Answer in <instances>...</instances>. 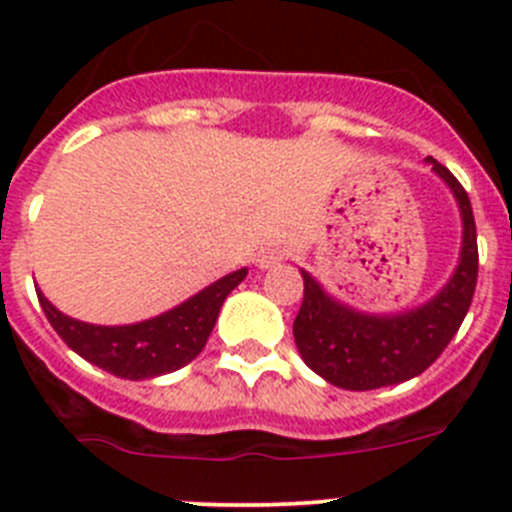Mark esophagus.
<instances>
[{"instance_id": "34e87169", "label": "esophagus", "mask_w": 512, "mask_h": 512, "mask_svg": "<svg viewBox=\"0 0 512 512\" xmlns=\"http://www.w3.org/2000/svg\"><path fill=\"white\" fill-rule=\"evenodd\" d=\"M284 261V248L282 246H264L259 251V256H256V264L261 266V269H271V266H277Z\"/></svg>"}]
</instances>
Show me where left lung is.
<instances>
[{"instance_id": "1", "label": "left lung", "mask_w": 512, "mask_h": 512, "mask_svg": "<svg viewBox=\"0 0 512 512\" xmlns=\"http://www.w3.org/2000/svg\"><path fill=\"white\" fill-rule=\"evenodd\" d=\"M454 194L461 215V248L449 282L431 300L400 312H366L346 305L300 269L305 300L292 333L312 372L341 390H377L423 374L456 336L477 287V228L469 197L456 176L436 158H425Z\"/></svg>"}]
</instances>
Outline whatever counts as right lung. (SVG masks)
Returning <instances> with one entry per match:
<instances>
[{
    "instance_id": "obj_1",
    "label": "right lung",
    "mask_w": 512,
    "mask_h": 512,
    "mask_svg": "<svg viewBox=\"0 0 512 512\" xmlns=\"http://www.w3.org/2000/svg\"><path fill=\"white\" fill-rule=\"evenodd\" d=\"M246 274V266L230 271L184 300L182 305L128 325H97L76 320L58 310L38 287L35 289L45 318L71 351L115 377L140 382V379L176 372L202 354L225 297L246 279Z\"/></svg>"
}]
</instances>
